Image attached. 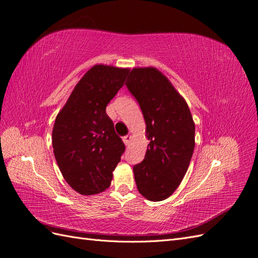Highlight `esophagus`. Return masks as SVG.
I'll return each mask as SVG.
<instances>
[{"mask_svg": "<svg viewBox=\"0 0 258 258\" xmlns=\"http://www.w3.org/2000/svg\"><path fill=\"white\" fill-rule=\"evenodd\" d=\"M131 140H132V136H131V135H126V136L123 137V142H124L125 145H128L130 142H131Z\"/></svg>", "mask_w": 258, "mask_h": 258, "instance_id": "esophagus-1", "label": "esophagus"}]
</instances>
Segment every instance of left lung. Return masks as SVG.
Returning a JSON list of instances; mask_svg holds the SVG:
<instances>
[{
    "mask_svg": "<svg viewBox=\"0 0 258 258\" xmlns=\"http://www.w3.org/2000/svg\"><path fill=\"white\" fill-rule=\"evenodd\" d=\"M126 87L140 103L149 141L133 168L137 189L148 201L166 200L185 175L195 147V124L186 101L155 68L131 71Z\"/></svg>",
    "mask_w": 258,
    "mask_h": 258,
    "instance_id": "left-lung-1",
    "label": "left lung"
}]
</instances>
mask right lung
<instances>
[{"instance_id":"1","label":"right lung","mask_w":258,"mask_h":258,"mask_svg":"<svg viewBox=\"0 0 258 258\" xmlns=\"http://www.w3.org/2000/svg\"><path fill=\"white\" fill-rule=\"evenodd\" d=\"M127 69L98 64L86 73L55 118L52 146L69 185L82 195L107 189L125 146L105 113Z\"/></svg>"}]
</instances>
